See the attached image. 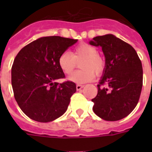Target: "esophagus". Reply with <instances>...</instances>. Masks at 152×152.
Instances as JSON below:
<instances>
[{
  "label": "esophagus",
  "instance_id": "34e87169",
  "mask_svg": "<svg viewBox=\"0 0 152 152\" xmlns=\"http://www.w3.org/2000/svg\"><path fill=\"white\" fill-rule=\"evenodd\" d=\"M83 88V85H81V84H76V90L77 91L81 90Z\"/></svg>",
  "mask_w": 152,
  "mask_h": 152
}]
</instances>
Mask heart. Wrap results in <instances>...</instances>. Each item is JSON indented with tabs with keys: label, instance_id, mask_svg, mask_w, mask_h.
Masks as SVG:
<instances>
[{
	"label": "heart",
	"instance_id": "b5f03b06",
	"mask_svg": "<svg viewBox=\"0 0 152 152\" xmlns=\"http://www.w3.org/2000/svg\"><path fill=\"white\" fill-rule=\"evenodd\" d=\"M80 61L81 69L69 77V80L77 83L89 82L95 77V74L100 76L106 67V62L98 53L97 49L88 43L78 45L72 54L69 52L61 53L58 58V65L65 75H70Z\"/></svg>",
	"mask_w": 152,
	"mask_h": 152
}]
</instances>
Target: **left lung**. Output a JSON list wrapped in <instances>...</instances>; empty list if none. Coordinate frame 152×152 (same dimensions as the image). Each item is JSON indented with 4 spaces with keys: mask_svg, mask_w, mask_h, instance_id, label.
<instances>
[{
    "mask_svg": "<svg viewBox=\"0 0 152 152\" xmlns=\"http://www.w3.org/2000/svg\"><path fill=\"white\" fill-rule=\"evenodd\" d=\"M89 43L101 46L106 67L98 94L92 99L93 111L110 121L125 118L137 106L143 86V69L137 51L113 34L95 37Z\"/></svg>",
    "mask_w": 152,
    "mask_h": 152,
    "instance_id": "8db88e82",
    "label": "left lung"
}]
</instances>
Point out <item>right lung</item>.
Returning <instances> with one entry per match:
<instances>
[{
    "label": "right lung",
    "instance_id": "1",
    "mask_svg": "<svg viewBox=\"0 0 152 152\" xmlns=\"http://www.w3.org/2000/svg\"><path fill=\"white\" fill-rule=\"evenodd\" d=\"M77 39L60 36L39 38L16 55L12 67V86L15 101L23 113L39 122H50L63 115L76 83L64 78L58 65L60 55Z\"/></svg>",
    "mask_w": 152,
    "mask_h": 152
}]
</instances>
